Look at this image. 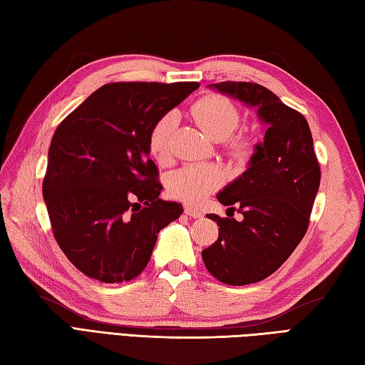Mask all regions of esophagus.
Segmentation results:
<instances>
[{"label":"esophagus","instance_id":"esophagus-1","mask_svg":"<svg viewBox=\"0 0 365 365\" xmlns=\"http://www.w3.org/2000/svg\"><path fill=\"white\" fill-rule=\"evenodd\" d=\"M185 215H188L190 218H202L204 216L202 212L197 210V208H195V207H190V205L185 207Z\"/></svg>","mask_w":365,"mask_h":365}]
</instances>
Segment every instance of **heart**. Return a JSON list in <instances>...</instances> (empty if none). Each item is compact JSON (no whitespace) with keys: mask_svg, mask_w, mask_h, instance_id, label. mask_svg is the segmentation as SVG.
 Returning <instances> with one entry per match:
<instances>
[{"mask_svg":"<svg viewBox=\"0 0 365 365\" xmlns=\"http://www.w3.org/2000/svg\"><path fill=\"white\" fill-rule=\"evenodd\" d=\"M191 114L196 122L216 141L226 143V149L232 158L247 160L254 150L251 136H230L240 125L238 108L218 94H210L191 106ZM177 125V114L168 111L153 122L149 131V150L155 160L165 161L169 157L170 143ZM222 183V173L213 165H187L174 170L168 178V190L170 196L180 199L187 204H200L220 188Z\"/></svg>","mask_w":365,"mask_h":365,"instance_id":"b5f03b06","label":"heart"}]
</instances>
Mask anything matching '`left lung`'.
<instances>
[{
    "label": "left lung",
    "instance_id": "obj_1",
    "mask_svg": "<svg viewBox=\"0 0 365 365\" xmlns=\"http://www.w3.org/2000/svg\"><path fill=\"white\" fill-rule=\"evenodd\" d=\"M210 88L257 108L267 125L250 168L216 196L222 205H230L229 218L207 215L218 222L220 235L202 251L208 273L218 281L254 284L273 274L306 235L320 187V165L304 115L269 89L245 81ZM234 203L244 215L242 222L231 218Z\"/></svg>",
    "mask_w": 365,
    "mask_h": 365
}]
</instances>
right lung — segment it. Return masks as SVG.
I'll list each match as a JSON object with an SVG mask.
<instances>
[{"label": "right lung", "mask_w": 365, "mask_h": 365, "mask_svg": "<svg viewBox=\"0 0 365 365\" xmlns=\"http://www.w3.org/2000/svg\"><path fill=\"white\" fill-rule=\"evenodd\" d=\"M199 83H110L84 100L51 138L42 192L53 235L81 273L131 281L158 232L183 207L160 199L149 131Z\"/></svg>", "instance_id": "add662e5"}]
</instances>
